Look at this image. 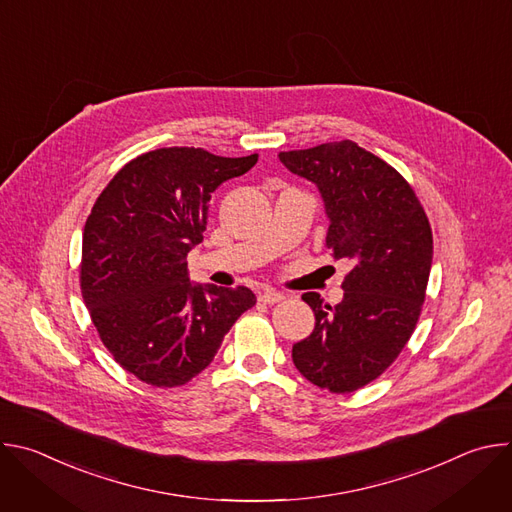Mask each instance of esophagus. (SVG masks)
Returning <instances> with one entry per match:
<instances>
[{"label": "esophagus", "mask_w": 512, "mask_h": 512, "mask_svg": "<svg viewBox=\"0 0 512 512\" xmlns=\"http://www.w3.org/2000/svg\"><path fill=\"white\" fill-rule=\"evenodd\" d=\"M285 296L281 294V291H277V289H273V287H263V289H259V302H263V304H277V302H281Z\"/></svg>", "instance_id": "34e87169"}]
</instances>
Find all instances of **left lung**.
Listing matches in <instances>:
<instances>
[{
  "label": "left lung",
  "mask_w": 512,
  "mask_h": 512,
  "mask_svg": "<svg viewBox=\"0 0 512 512\" xmlns=\"http://www.w3.org/2000/svg\"><path fill=\"white\" fill-rule=\"evenodd\" d=\"M281 164L314 182L328 216L326 247L350 259L340 304L304 294L314 332L291 348L296 369L320 389L352 393L381 377L421 314L431 269V227L407 180L350 139L281 152Z\"/></svg>",
  "instance_id": "left-lung-1"
}]
</instances>
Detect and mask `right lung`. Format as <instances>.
Listing matches in <instances>:
<instances>
[{"instance_id":"right-lung-1","label":"right lung","mask_w":512,"mask_h":512,"mask_svg":"<svg viewBox=\"0 0 512 512\" xmlns=\"http://www.w3.org/2000/svg\"><path fill=\"white\" fill-rule=\"evenodd\" d=\"M255 164L257 154L160 148L125 164L97 198L83 233V300L107 350L139 381L188 383L255 306L249 287L192 283L186 263L204 239L210 194Z\"/></svg>"}]
</instances>
